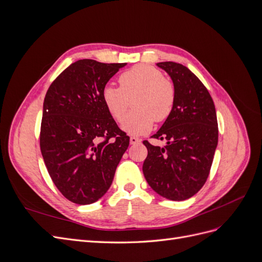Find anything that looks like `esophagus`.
Masks as SVG:
<instances>
[{
  "mask_svg": "<svg viewBox=\"0 0 262 262\" xmlns=\"http://www.w3.org/2000/svg\"><path fill=\"white\" fill-rule=\"evenodd\" d=\"M140 139L139 138H137V137H131L130 138V143L131 144H137V143H140Z\"/></svg>",
  "mask_w": 262,
  "mask_h": 262,
  "instance_id": "34e87169",
  "label": "esophagus"
}]
</instances>
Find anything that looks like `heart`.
Here are the masks:
<instances>
[{"label": "heart", "mask_w": 262, "mask_h": 262, "mask_svg": "<svg viewBox=\"0 0 262 262\" xmlns=\"http://www.w3.org/2000/svg\"><path fill=\"white\" fill-rule=\"evenodd\" d=\"M119 84L120 87L106 85L101 98L110 116L118 122L123 120L133 99L134 110L122 124L126 133H147L154 121L163 122L170 116L176 100L175 86L164 77L162 71L148 64L134 66L120 75Z\"/></svg>", "instance_id": "1"}]
</instances>
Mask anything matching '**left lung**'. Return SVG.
I'll return each instance as SVG.
<instances>
[{"instance_id": "obj_1", "label": "left lung", "mask_w": 262, "mask_h": 262, "mask_svg": "<svg viewBox=\"0 0 262 262\" xmlns=\"http://www.w3.org/2000/svg\"><path fill=\"white\" fill-rule=\"evenodd\" d=\"M157 67L171 77L176 100L170 116L150 137L166 140V145L143 141V173L156 193L182 201L199 191L209 177L219 140L215 106L207 87L187 67L170 61Z\"/></svg>"}]
</instances>
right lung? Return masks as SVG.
<instances>
[{"label": "right lung", "instance_id": "obj_1", "mask_svg": "<svg viewBox=\"0 0 262 262\" xmlns=\"http://www.w3.org/2000/svg\"><path fill=\"white\" fill-rule=\"evenodd\" d=\"M126 63L78 60L46 94L40 149L53 184L68 200L91 204L112 186L130 143L102 101L107 82Z\"/></svg>", "mask_w": 262, "mask_h": 262}]
</instances>
